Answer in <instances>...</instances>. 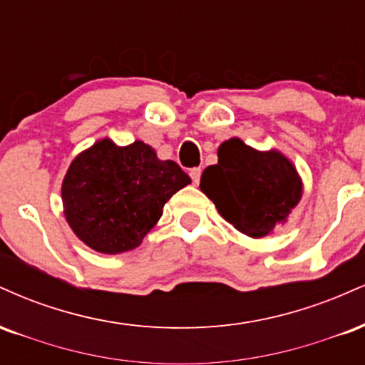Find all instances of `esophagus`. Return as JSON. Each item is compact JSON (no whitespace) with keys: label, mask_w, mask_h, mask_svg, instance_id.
<instances>
[{"label":"esophagus","mask_w":365,"mask_h":365,"mask_svg":"<svg viewBox=\"0 0 365 365\" xmlns=\"http://www.w3.org/2000/svg\"><path fill=\"white\" fill-rule=\"evenodd\" d=\"M200 173H202V170H200V168H192L190 170V178H192V182L195 183V185H197V183H199Z\"/></svg>","instance_id":"obj_1"}]
</instances>
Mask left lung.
<instances>
[{"mask_svg": "<svg viewBox=\"0 0 365 365\" xmlns=\"http://www.w3.org/2000/svg\"><path fill=\"white\" fill-rule=\"evenodd\" d=\"M200 190L238 232L262 238L287 221L302 199L304 183L278 149L257 150L232 137L217 148V165L202 171Z\"/></svg>", "mask_w": 365, "mask_h": 365, "instance_id": "left-lung-1", "label": "left lung"}]
</instances>
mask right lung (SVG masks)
<instances>
[{
  "label": "right lung",
  "instance_id": "right-lung-1",
  "mask_svg": "<svg viewBox=\"0 0 365 365\" xmlns=\"http://www.w3.org/2000/svg\"><path fill=\"white\" fill-rule=\"evenodd\" d=\"M190 177L142 140L116 145L104 137L77 154L61 183L63 212L72 232L92 250L135 249L163 207Z\"/></svg>",
  "mask_w": 365,
  "mask_h": 365
}]
</instances>
